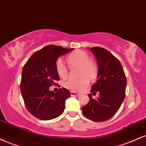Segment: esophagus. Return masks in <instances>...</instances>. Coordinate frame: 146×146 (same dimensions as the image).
Returning <instances> with one entry per match:
<instances>
[{"mask_svg":"<svg viewBox=\"0 0 146 146\" xmlns=\"http://www.w3.org/2000/svg\"><path fill=\"white\" fill-rule=\"evenodd\" d=\"M71 96H79V95H80V94H78V93H76L75 92H73V91H71Z\"/></svg>","mask_w":146,"mask_h":146,"instance_id":"1","label":"esophagus"}]
</instances>
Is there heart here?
<instances>
[{
    "label": "heart",
    "mask_w": 146,
    "mask_h": 146,
    "mask_svg": "<svg viewBox=\"0 0 146 146\" xmlns=\"http://www.w3.org/2000/svg\"><path fill=\"white\" fill-rule=\"evenodd\" d=\"M66 61L70 66H79L80 79H69L64 82L63 86L68 90L79 92L88 85L89 80H93L98 74V66L93 61L90 60V56L83 50H77L66 56ZM56 71L60 78L64 79L67 76V68L61 59L56 62Z\"/></svg>",
    "instance_id": "heart-1"
}]
</instances>
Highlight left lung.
<instances>
[{
    "mask_svg": "<svg viewBox=\"0 0 146 146\" xmlns=\"http://www.w3.org/2000/svg\"><path fill=\"white\" fill-rule=\"evenodd\" d=\"M90 50L98 63L97 80L91 87V92H99V97L93 99L89 94L90 101L82 110L89 120L103 122L113 117L120 109L125 96L126 78L120 61L111 52L100 47Z\"/></svg>",
    "mask_w": 146,
    "mask_h": 146,
    "instance_id": "obj_1",
    "label": "left lung"
}]
</instances>
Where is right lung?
I'll return each instance as SVG.
<instances>
[{
  "instance_id": "add662e5",
  "label": "right lung",
  "mask_w": 146,
  "mask_h": 146,
  "mask_svg": "<svg viewBox=\"0 0 146 146\" xmlns=\"http://www.w3.org/2000/svg\"><path fill=\"white\" fill-rule=\"evenodd\" d=\"M73 50L47 45L35 52L24 64L20 90L26 109L36 118L52 120L64 111L65 100L71 96L69 91L62 88L54 93L49 88L60 80L55 66L57 59Z\"/></svg>"
}]
</instances>
